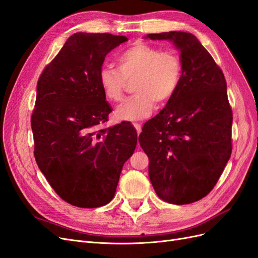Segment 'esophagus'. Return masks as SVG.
Instances as JSON below:
<instances>
[{"label":"esophagus","instance_id":"esophagus-1","mask_svg":"<svg viewBox=\"0 0 258 258\" xmlns=\"http://www.w3.org/2000/svg\"><path fill=\"white\" fill-rule=\"evenodd\" d=\"M134 126H135V128H136V130H137L138 134H140V132L142 131V127H141V124H140V123H138V122H134Z\"/></svg>","mask_w":258,"mask_h":258}]
</instances>
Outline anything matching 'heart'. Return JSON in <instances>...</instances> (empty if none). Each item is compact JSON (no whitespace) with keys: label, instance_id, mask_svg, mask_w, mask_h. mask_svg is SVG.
<instances>
[{"label":"heart","instance_id":"b5f03b06","mask_svg":"<svg viewBox=\"0 0 258 258\" xmlns=\"http://www.w3.org/2000/svg\"><path fill=\"white\" fill-rule=\"evenodd\" d=\"M118 70L103 67L99 84L110 102H118L123 96L127 81L134 82L136 95L117 106L118 120L136 121L150 116L156 103L166 104L177 90L182 76V62L173 51H162L148 44H136L117 57Z\"/></svg>","mask_w":258,"mask_h":258}]
</instances>
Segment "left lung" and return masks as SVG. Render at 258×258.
I'll return each instance as SVG.
<instances>
[{"label":"left lung","mask_w":258,"mask_h":258,"mask_svg":"<svg viewBox=\"0 0 258 258\" xmlns=\"http://www.w3.org/2000/svg\"><path fill=\"white\" fill-rule=\"evenodd\" d=\"M179 50L181 82L157 116L146 121L139 142L150 159L157 196L172 205L198 201L213 189L231 155L232 112L220 67L191 33L147 34Z\"/></svg>","instance_id":"left-lung-1"}]
</instances>
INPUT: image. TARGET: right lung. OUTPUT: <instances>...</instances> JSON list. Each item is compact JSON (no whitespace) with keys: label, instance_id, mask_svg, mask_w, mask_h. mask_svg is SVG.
Instances as JSON below:
<instances>
[{"label":"right lung","instance_id":"add662e5","mask_svg":"<svg viewBox=\"0 0 258 258\" xmlns=\"http://www.w3.org/2000/svg\"><path fill=\"white\" fill-rule=\"evenodd\" d=\"M128 38L70 36L44 69L31 117L38 168L60 198L80 208L110 202L138 136L130 122L101 128L112 112L99 84L105 56Z\"/></svg>","mask_w":258,"mask_h":258}]
</instances>
